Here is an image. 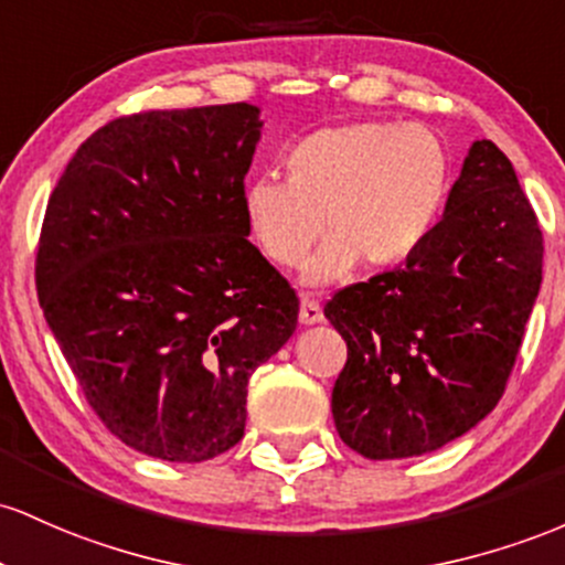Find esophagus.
Instances as JSON below:
<instances>
[{"instance_id": "esophagus-1", "label": "esophagus", "mask_w": 565, "mask_h": 565, "mask_svg": "<svg viewBox=\"0 0 565 565\" xmlns=\"http://www.w3.org/2000/svg\"><path fill=\"white\" fill-rule=\"evenodd\" d=\"M299 322L301 326H317L322 322V307L315 299H303L299 309Z\"/></svg>"}]
</instances>
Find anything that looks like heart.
I'll return each instance as SVG.
<instances>
[{
	"instance_id": "b5f03b06",
	"label": "heart",
	"mask_w": 565,
	"mask_h": 565,
	"mask_svg": "<svg viewBox=\"0 0 565 565\" xmlns=\"http://www.w3.org/2000/svg\"><path fill=\"white\" fill-rule=\"evenodd\" d=\"M285 181L256 175L243 215L266 262L296 269L322 230L331 239L303 282L331 285L358 266L395 269L422 250L454 183V157L427 125L386 119L331 125L288 146Z\"/></svg>"
}]
</instances>
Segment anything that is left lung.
<instances>
[{
	"instance_id": "left-lung-1",
	"label": "left lung",
	"mask_w": 565,
	"mask_h": 565,
	"mask_svg": "<svg viewBox=\"0 0 565 565\" xmlns=\"http://www.w3.org/2000/svg\"><path fill=\"white\" fill-rule=\"evenodd\" d=\"M542 253L512 162L475 141L422 250L326 303L347 341L331 397L341 440L365 459H408L483 422L521 350Z\"/></svg>"
}]
</instances>
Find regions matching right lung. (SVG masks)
<instances>
[{
  "label": "right lung",
  "instance_id": "obj_1",
  "mask_svg": "<svg viewBox=\"0 0 565 565\" xmlns=\"http://www.w3.org/2000/svg\"><path fill=\"white\" fill-rule=\"evenodd\" d=\"M258 106L143 111L95 130L44 213L36 294L90 408L125 446L207 461L245 435L248 379L299 322L248 243Z\"/></svg>",
  "mask_w": 565,
  "mask_h": 565
}]
</instances>
